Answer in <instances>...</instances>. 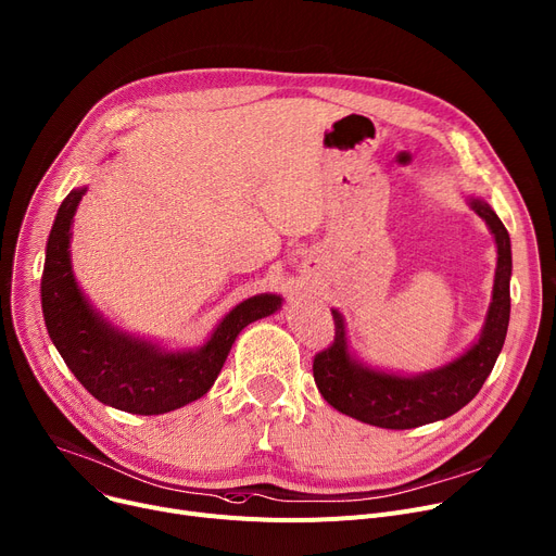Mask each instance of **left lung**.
Instances as JSON below:
<instances>
[{
    "label": "left lung",
    "mask_w": 556,
    "mask_h": 556,
    "mask_svg": "<svg viewBox=\"0 0 556 556\" xmlns=\"http://www.w3.org/2000/svg\"><path fill=\"white\" fill-rule=\"evenodd\" d=\"M465 201L485 220L496 241L492 302L478 340L463 355L431 371L393 374L368 366L351 353L344 315L332 308L336 342L313 362L315 384L332 409L382 429H414L454 416L485 384L507 336L511 245L505 226L485 199L467 197Z\"/></svg>",
    "instance_id": "1"
}]
</instances>
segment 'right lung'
<instances>
[{
    "label": "right lung",
    "instance_id": "right-lung-1",
    "mask_svg": "<svg viewBox=\"0 0 556 556\" xmlns=\"http://www.w3.org/2000/svg\"><path fill=\"white\" fill-rule=\"evenodd\" d=\"M87 192L71 190L47 241L42 313L49 338L71 374L102 404L136 416H159L203 397L239 332L281 308L279 294L262 292L237 304L216 324L205 344L167 349L121 330L91 306L71 266L73 216Z\"/></svg>",
    "mask_w": 556,
    "mask_h": 556
}]
</instances>
